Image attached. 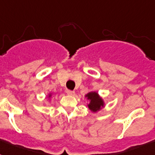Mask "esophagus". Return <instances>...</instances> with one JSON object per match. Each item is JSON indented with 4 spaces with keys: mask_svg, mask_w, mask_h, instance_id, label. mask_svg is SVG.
<instances>
[{
    "mask_svg": "<svg viewBox=\"0 0 155 155\" xmlns=\"http://www.w3.org/2000/svg\"><path fill=\"white\" fill-rule=\"evenodd\" d=\"M66 92H67V94L69 95V96H74V95H75V92H74V91H71V90H67Z\"/></svg>",
    "mask_w": 155,
    "mask_h": 155,
    "instance_id": "obj_1",
    "label": "esophagus"
}]
</instances>
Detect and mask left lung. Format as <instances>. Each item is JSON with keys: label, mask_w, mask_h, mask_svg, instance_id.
Returning <instances> with one entry per match:
<instances>
[{"label": "left lung", "mask_w": 155, "mask_h": 155, "mask_svg": "<svg viewBox=\"0 0 155 155\" xmlns=\"http://www.w3.org/2000/svg\"><path fill=\"white\" fill-rule=\"evenodd\" d=\"M87 99L90 101V103L88 104V108L93 112H97L99 110L101 107L104 105L103 101L101 98H100L97 92H89L87 95Z\"/></svg>", "instance_id": "left-lung-1"}]
</instances>
